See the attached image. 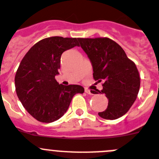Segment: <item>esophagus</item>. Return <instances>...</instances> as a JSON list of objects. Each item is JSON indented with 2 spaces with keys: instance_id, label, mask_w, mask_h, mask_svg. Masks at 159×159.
<instances>
[{
  "instance_id": "obj_1",
  "label": "esophagus",
  "mask_w": 159,
  "mask_h": 159,
  "mask_svg": "<svg viewBox=\"0 0 159 159\" xmlns=\"http://www.w3.org/2000/svg\"><path fill=\"white\" fill-rule=\"evenodd\" d=\"M85 93H88V94H90V95L93 94V92H92V91L89 90V89H87V88H85Z\"/></svg>"
}]
</instances>
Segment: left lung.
Here are the masks:
<instances>
[{
  "instance_id": "1",
  "label": "left lung",
  "mask_w": 159,
  "mask_h": 159,
  "mask_svg": "<svg viewBox=\"0 0 159 159\" xmlns=\"http://www.w3.org/2000/svg\"><path fill=\"white\" fill-rule=\"evenodd\" d=\"M78 40L90 60L94 80L103 81L102 90L98 92L104 93L109 101L107 108L98 115L109 120L123 116L136 100L140 88L136 65L128 58L123 49L110 38Z\"/></svg>"
}]
</instances>
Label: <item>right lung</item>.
I'll list each match as a JSON object with an SVG mask.
<instances>
[{
    "mask_svg": "<svg viewBox=\"0 0 159 159\" xmlns=\"http://www.w3.org/2000/svg\"><path fill=\"white\" fill-rule=\"evenodd\" d=\"M79 46L77 38L51 37L37 42L21 60L15 75L19 100L29 114L49 123L64 115L76 93H83L79 85H63L55 79L59 74L61 56Z\"/></svg>",
    "mask_w": 159,
    "mask_h": 159,
    "instance_id": "right-lung-1",
    "label": "right lung"
}]
</instances>
